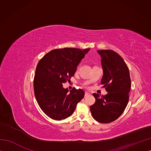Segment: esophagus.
I'll list each match as a JSON object with an SVG mask.
<instances>
[{"label": "esophagus", "mask_w": 151, "mask_h": 151, "mask_svg": "<svg viewBox=\"0 0 151 151\" xmlns=\"http://www.w3.org/2000/svg\"><path fill=\"white\" fill-rule=\"evenodd\" d=\"M88 95H89V93H88V92H86L85 93V96H88Z\"/></svg>", "instance_id": "1"}]
</instances>
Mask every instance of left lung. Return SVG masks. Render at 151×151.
Returning <instances> with one entry per match:
<instances>
[{"label": "left lung", "mask_w": 151, "mask_h": 151, "mask_svg": "<svg viewBox=\"0 0 151 151\" xmlns=\"http://www.w3.org/2000/svg\"><path fill=\"white\" fill-rule=\"evenodd\" d=\"M97 52L101 57L103 70L101 84L108 93L103 96L94 93L96 101L90 109L96 120L108 123L116 120L124 111L129 99L131 80L129 68L120 55L111 50Z\"/></svg>", "instance_id": "1"}]
</instances>
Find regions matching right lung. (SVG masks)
<instances>
[{"label": "right lung", "mask_w": 151, "mask_h": 151, "mask_svg": "<svg viewBox=\"0 0 151 151\" xmlns=\"http://www.w3.org/2000/svg\"><path fill=\"white\" fill-rule=\"evenodd\" d=\"M89 50H53L39 61L34 77V92L40 108L50 118L65 119L84 98L83 89L73 88L69 91L63 88L62 83L70 81L77 65Z\"/></svg>", "instance_id": "obj_1"}]
</instances>
